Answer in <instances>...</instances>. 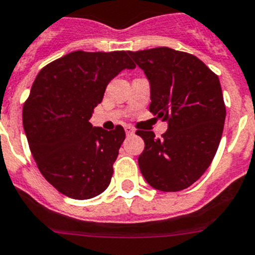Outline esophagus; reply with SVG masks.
<instances>
[{"mask_svg":"<svg viewBox=\"0 0 255 255\" xmlns=\"http://www.w3.org/2000/svg\"><path fill=\"white\" fill-rule=\"evenodd\" d=\"M125 130H126V133H127L128 136H130V134H133V133H134V129H133V128L130 127V126H126Z\"/></svg>","mask_w":255,"mask_h":255,"instance_id":"obj_1","label":"esophagus"}]
</instances>
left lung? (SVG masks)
<instances>
[{
    "label": "left lung",
    "mask_w": 255,
    "mask_h": 255,
    "mask_svg": "<svg viewBox=\"0 0 255 255\" xmlns=\"http://www.w3.org/2000/svg\"><path fill=\"white\" fill-rule=\"evenodd\" d=\"M150 81L153 116L167 122L144 141L138 165L146 182L162 192H179L197 182L216 155L226 108L216 73L196 56L167 47L128 52Z\"/></svg>",
    "instance_id": "obj_1"
}]
</instances>
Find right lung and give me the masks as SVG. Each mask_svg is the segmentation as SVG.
<instances>
[{"label": "right lung", "instance_id": "obj_1", "mask_svg": "<svg viewBox=\"0 0 255 255\" xmlns=\"http://www.w3.org/2000/svg\"><path fill=\"white\" fill-rule=\"evenodd\" d=\"M134 67L125 50H76L38 73L22 108V125L36 166L62 194L89 199L111 183L125 129L93 127L89 119L111 80Z\"/></svg>", "mask_w": 255, "mask_h": 255}]
</instances>
